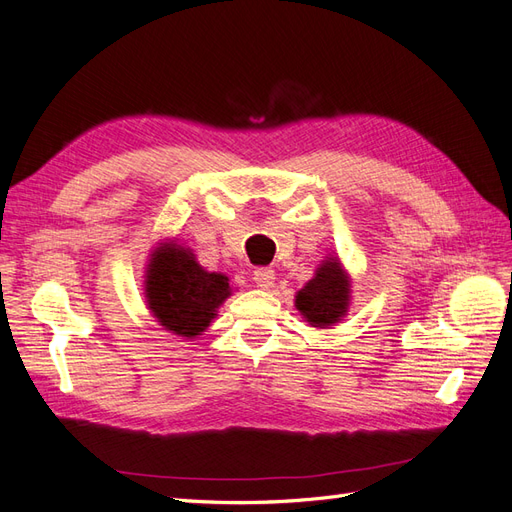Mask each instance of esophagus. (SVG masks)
Here are the masks:
<instances>
[{
  "label": "esophagus",
  "mask_w": 512,
  "mask_h": 512,
  "mask_svg": "<svg viewBox=\"0 0 512 512\" xmlns=\"http://www.w3.org/2000/svg\"><path fill=\"white\" fill-rule=\"evenodd\" d=\"M254 282L262 290H269L275 284V273L271 269H256L254 271Z\"/></svg>",
  "instance_id": "34e87169"
}]
</instances>
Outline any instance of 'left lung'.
Masks as SVG:
<instances>
[{
    "instance_id": "left-lung-1",
    "label": "left lung",
    "mask_w": 512,
    "mask_h": 512,
    "mask_svg": "<svg viewBox=\"0 0 512 512\" xmlns=\"http://www.w3.org/2000/svg\"><path fill=\"white\" fill-rule=\"evenodd\" d=\"M352 301V280L339 256L324 258L312 280L294 297V307L309 327L331 329L344 320Z\"/></svg>"
}]
</instances>
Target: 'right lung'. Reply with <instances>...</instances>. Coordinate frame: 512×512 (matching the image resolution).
I'll list each match as a JSON object with an SVG mask.
<instances>
[{
    "label": "right lung",
    "mask_w": 512,
    "mask_h": 512,
    "mask_svg": "<svg viewBox=\"0 0 512 512\" xmlns=\"http://www.w3.org/2000/svg\"><path fill=\"white\" fill-rule=\"evenodd\" d=\"M145 303L160 327L183 339L203 335L232 294L228 275L200 267L190 247L164 239L145 267Z\"/></svg>",
    "instance_id": "add662e5"
}]
</instances>
